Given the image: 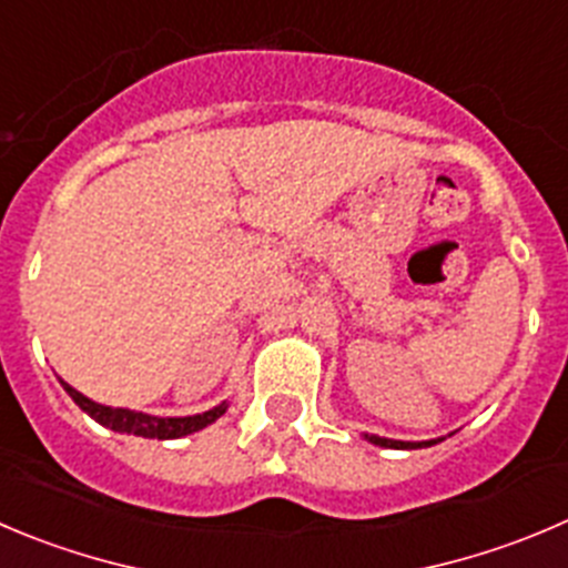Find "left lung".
I'll return each instance as SVG.
<instances>
[{"instance_id": "1", "label": "left lung", "mask_w": 568, "mask_h": 568, "mask_svg": "<svg viewBox=\"0 0 568 568\" xmlns=\"http://www.w3.org/2000/svg\"><path fill=\"white\" fill-rule=\"evenodd\" d=\"M365 440H371L374 446L382 449H426V446H435L443 437H432V440H393V437H379V435H365Z\"/></svg>"}]
</instances>
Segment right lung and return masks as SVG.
<instances>
[{
  "label": "right lung",
  "instance_id": "add662e5",
  "mask_svg": "<svg viewBox=\"0 0 568 568\" xmlns=\"http://www.w3.org/2000/svg\"><path fill=\"white\" fill-rule=\"evenodd\" d=\"M63 390L72 396V402L83 409L85 415L97 420L100 426L113 432H122V435H136V437H159V440H175V437H186L192 432L206 429L209 424L225 415L229 409V402L217 404V407L206 409V413L200 415H183V418H161V415H150V413H139V409H128V407H105V404L91 402L89 396H83L80 390H74L72 385L61 379Z\"/></svg>",
  "mask_w": 568,
  "mask_h": 568
}]
</instances>
